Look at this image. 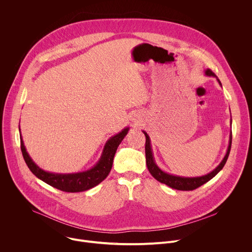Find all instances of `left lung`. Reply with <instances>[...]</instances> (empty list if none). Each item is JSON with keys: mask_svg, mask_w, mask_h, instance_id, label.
Masks as SVG:
<instances>
[{"mask_svg": "<svg viewBox=\"0 0 252 252\" xmlns=\"http://www.w3.org/2000/svg\"><path fill=\"white\" fill-rule=\"evenodd\" d=\"M204 74L207 77H213L217 78L219 84L221 86L220 81L218 79V77L214 75V73H212V70H210L209 68L204 70ZM142 132L145 133L146 135V159H147V165L149 168V171L151 172V174L161 184H164L166 186H168L171 189H177V190H193L199 187H201L202 185L206 184L208 181H210L211 178H213L215 175H217L224 166L229 153H230V149H231V141H232V134L230 132L229 135V143H228V148L226 151V154L224 156V158H222L221 162L215 167L212 171H210L207 174L201 175V176H193V177H187V176H179V175H174V174H170L167 173L165 171H163L162 169H160L158 167V165L156 163L155 158H154V154H153V150H152V145H151V138L149 136V134L142 130Z\"/></svg>", "mask_w": 252, "mask_h": 252, "instance_id": "1", "label": "left lung"}]
</instances>
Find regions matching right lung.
<instances>
[{
  "mask_svg": "<svg viewBox=\"0 0 252 252\" xmlns=\"http://www.w3.org/2000/svg\"><path fill=\"white\" fill-rule=\"evenodd\" d=\"M128 129L129 127H125L121 132L110 137L109 140L105 142L98 161L92 168L82 172L54 173L42 169L34 163V161L28 154L24 145L22 134H20L21 150L28 167L41 181L55 189L65 192H80L93 189L94 187L100 184L109 175L113 166V161L118 147L120 146V143L123 141L125 136L127 134Z\"/></svg>",
  "mask_w": 252,
  "mask_h": 252,
  "instance_id": "right-lung-1",
  "label": "right lung"
}]
</instances>
